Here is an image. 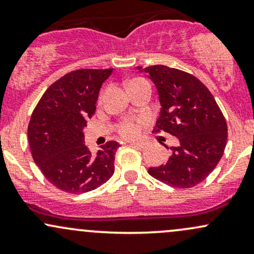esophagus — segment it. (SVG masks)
<instances>
[{"mask_svg":"<svg viewBox=\"0 0 254 254\" xmlns=\"http://www.w3.org/2000/svg\"><path fill=\"white\" fill-rule=\"evenodd\" d=\"M130 143H131V145H133V147L138 148V149H144V148L147 147V143H145V142H143V141H141V142H130Z\"/></svg>","mask_w":254,"mask_h":254,"instance_id":"34e87169","label":"esophagus"}]
</instances>
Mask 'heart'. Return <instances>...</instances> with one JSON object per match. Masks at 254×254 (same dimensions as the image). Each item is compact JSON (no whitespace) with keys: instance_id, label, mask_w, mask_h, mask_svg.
Returning <instances> with one entry per match:
<instances>
[{"instance_id":"b5f03b06","label":"heart","mask_w":254,"mask_h":254,"mask_svg":"<svg viewBox=\"0 0 254 254\" xmlns=\"http://www.w3.org/2000/svg\"><path fill=\"white\" fill-rule=\"evenodd\" d=\"M144 124V119L137 118V119H129V121H124L123 123L119 124L118 132L123 137H136L141 132L142 125Z\"/></svg>"}]
</instances>
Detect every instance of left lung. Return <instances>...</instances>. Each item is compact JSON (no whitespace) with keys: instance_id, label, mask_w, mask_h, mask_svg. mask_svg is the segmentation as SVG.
<instances>
[{"instance_id":"1","label":"left lung","mask_w":254,"mask_h":254,"mask_svg":"<svg viewBox=\"0 0 254 254\" xmlns=\"http://www.w3.org/2000/svg\"><path fill=\"white\" fill-rule=\"evenodd\" d=\"M137 70L147 74L159 95L161 109L154 131L178 138L166 164L148 173L172 188L196 186L214 171L226 148L227 123L220 107L193 75L166 65Z\"/></svg>"}]
</instances>
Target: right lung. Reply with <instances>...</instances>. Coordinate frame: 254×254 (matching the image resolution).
<instances>
[{"instance_id": "obj_1", "label": "right lung", "mask_w": 254, "mask_h": 254, "mask_svg": "<svg viewBox=\"0 0 254 254\" xmlns=\"http://www.w3.org/2000/svg\"><path fill=\"white\" fill-rule=\"evenodd\" d=\"M112 71L80 69L64 75L49 87L32 113L27 130L32 157L44 177L64 192L95 190L115 173L118 142H107L92 154L83 133Z\"/></svg>"}]
</instances>
